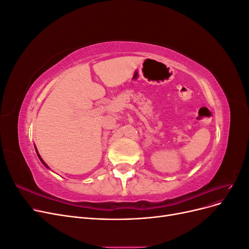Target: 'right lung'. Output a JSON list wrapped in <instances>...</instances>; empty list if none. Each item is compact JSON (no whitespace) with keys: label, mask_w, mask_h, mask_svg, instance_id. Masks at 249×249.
I'll return each mask as SVG.
<instances>
[{"label":"right lung","mask_w":249,"mask_h":249,"mask_svg":"<svg viewBox=\"0 0 249 249\" xmlns=\"http://www.w3.org/2000/svg\"><path fill=\"white\" fill-rule=\"evenodd\" d=\"M35 150H36V154H37V156H38V158H39V160H40V162H41V163H42V164H43V165H44V166H46V167H47V168H49V169H50V167H49V166H48V165H47V164H46V162H44V161H43V160H42V158H41V157H40V155H39V153H38V150H37V148H36V146H35Z\"/></svg>","instance_id":"1"}]
</instances>
